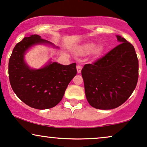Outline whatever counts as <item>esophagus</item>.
Returning <instances> with one entry per match:
<instances>
[{
    "label": "esophagus",
    "instance_id": "1",
    "mask_svg": "<svg viewBox=\"0 0 147 147\" xmlns=\"http://www.w3.org/2000/svg\"><path fill=\"white\" fill-rule=\"evenodd\" d=\"M76 69H77V71L78 73H80L81 72V70H82V66H81L80 65H78L77 67H76Z\"/></svg>",
    "mask_w": 147,
    "mask_h": 147
}]
</instances>
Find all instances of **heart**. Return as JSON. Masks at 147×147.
<instances>
[{
    "label": "heart",
    "mask_w": 147,
    "mask_h": 147,
    "mask_svg": "<svg viewBox=\"0 0 147 147\" xmlns=\"http://www.w3.org/2000/svg\"><path fill=\"white\" fill-rule=\"evenodd\" d=\"M95 48V44L93 43H88L84 45L82 48V52L84 54H87V53H90V52L93 51V50ZM97 51H99V48H97Z\"/></svg>",
    "instance_id": "obj_1"
}]
</instances>
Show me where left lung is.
<instances>
[{"instance_id":"obj_1","label":"left lung","mask_w":147,"mask_h":147,"mask_svg":"<svg viewBox=\"0 0 147 147\" xmlns=\"http://www.w3.org/2000/svg\"><path fill=\"white\" fill-rule=\"evenodd\" d=\"M121 43L82 69L88 102L97 109L110 110L125 102L136 86L138 60L134 47L117 35Z\"/></svg>"}]
</instances>
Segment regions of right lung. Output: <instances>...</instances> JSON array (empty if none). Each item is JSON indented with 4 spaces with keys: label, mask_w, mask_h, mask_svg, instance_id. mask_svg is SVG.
<instances>
[{
    "label": "right lung",
    "mask_w": 147,
    "mask_h": 147,
    "mask_svg": "<svg viewBox=\"0 0 147 147\" xmlns=\"http://www.w3.org/2000/svg\"><path fill=\"white\" fill-rule=\"evenodd\" d=\"M39 43H50L39 35L24 37L13 50L9 61V78L16 95L31 108H53L63 99L69 83L76 75V63L63 65L50 62L44 67L32 69L24 60L28 48Z\"/></svg>",
    "instance_id": "add662e5"
}]
</instances>
